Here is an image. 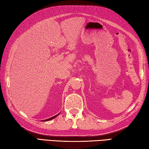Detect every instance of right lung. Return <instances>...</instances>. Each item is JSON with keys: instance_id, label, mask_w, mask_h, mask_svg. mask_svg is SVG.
I'll return each instance as SVG.
<instances>
[{"instance_id": "obj_1", "label": "right lung", "mask_w": 149, "mask_h": 149, "mask_svg": "<svg viewBox=\"0 0 149 149\" xmlns=\"http://www.w3.org/2000/svg\"><path fill=\"white\" fill-rule=\"evenodd\" d=\"M59 115V113L58 114H57V115H56L55 116H53V117H50V118H49V119H45V120H41V121H48V120H52V119H53L54 118H55L56 117H57Z\"/></svg>"}]
</instances>
